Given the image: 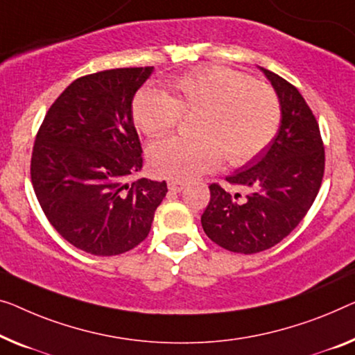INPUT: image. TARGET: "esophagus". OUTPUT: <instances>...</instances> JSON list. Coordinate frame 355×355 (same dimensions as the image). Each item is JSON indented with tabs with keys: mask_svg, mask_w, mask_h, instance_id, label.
<instances>
[{
	"mask_svg": "<svg viewBox=\"0 0 355 355\" xmlns=\"http://www.w3.org/2000/svg\"><path fill=\"white\" fill-rule=\"evenodd\" d=\"M167 187H168V189H171V191L180 193L184 187H187V183H184V182H180V180H168Z\"/></svg>",
	"mask_w": 355,
	"mask_h": 355,
	"instance_id": "esophagus-1",
	"label": "esophagus"
}]
</instances>
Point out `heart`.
<instances>
[{
  "label": "heart",
  "instance_id": "b5f03b06",
  "mask_svg": "<svg viewBox=\"0 0 355 355\" xmlns=\"http://www.w3.org/2000/svg\"><path fill=\"white\" fill-rule=\"evenodd\" d=\"M172 95L141 89L132 116L148 137L175 129L182 116L194 114L188 139H168L151 145L150 167L156 175L189 180L216 168L226 157L242 166L260 155L276 135L280 102L269 84L223 67H204L171 83Z\"/></svg>",
  "mask_w": 355,
  "mask_h": 355
}]
</instances>
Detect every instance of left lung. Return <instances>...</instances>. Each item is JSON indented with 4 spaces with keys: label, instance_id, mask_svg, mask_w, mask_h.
<instances>
[{
    "label": "left lung",
    "instance_id": "obj_1",
    "mask_svg": "<svg viewBox=\"0 0 355 355\" xmlns=\"http://www.w3.org/2000/svg\"><path fill=\"white\" fill-rule=\"evenodd\" d=\"M280 102V127L260 155L226 177L230 193L211 183L210 202L200 216L211 241L230 252L252 255L279 244L313 205L325 171L319 124L293 84L264 70Z\"/></svg>",
    "mask_w": 355,
    "mask_h": 355
}]
</instances>
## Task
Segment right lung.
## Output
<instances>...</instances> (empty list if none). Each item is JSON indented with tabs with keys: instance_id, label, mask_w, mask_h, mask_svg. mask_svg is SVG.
<instances>
[{
	"instance_id": "1",
	"label": "right lung",
	"mask_w": 355,
	"mask_h": 355,
	"mask_svg": "<svg viewBox=\"0 0 355 355\" xmlns=\"http://www.w3.org/2000/svg\"><path fill=\"white\" fill-rule=\"evenodd\" d=\"M153 67L114 68L78 78L36 134L31 183L55 231L79 250L111 257L146 239L166 182L129 178L141 171L132 100Z\"/></svg>"
}]
</instances>
